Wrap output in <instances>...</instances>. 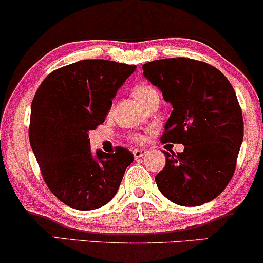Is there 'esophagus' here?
Returning a JSON list of instances; mask_svg holds the SVG:
<instances>
[{
    "mask_svg": "<svg viewBox=\"0 0 263 263\" xmlns=\"http://www.w3.org/2000/svg\"><path fill=\"white\" fill-rule=\"evenodd\" d=\"M133 155H134L135 160H138V158H140L144 156V155H146V150H144V148H140V150H134L133 151Z\"/></svg>",
    "mask_w": 263,
    "mask_h": 263,
    "instance_id": "esophagus-1",
    "label": "esophagus"
}]
</instances>
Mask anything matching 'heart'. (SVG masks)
<instances>
[{
	"instance_id": "1",
	"label": "heart",
	"mask_w": 263,
	"mask_h": 263,
	"mask_svg": "<svg viewBox=\"0 0 263 263\" xmlns=\"http://www.w3.org/2000/svg\"><path fill=\"white\" fill-rule=\"evenodd\" d=\"M133 95L142 106H147L155 97H160L157 89L155 86L150 85V84H139L133 89ZM133 140L137 142H141L144 140V137L141 135H134Z\"/></svg>"
}]
</instances>
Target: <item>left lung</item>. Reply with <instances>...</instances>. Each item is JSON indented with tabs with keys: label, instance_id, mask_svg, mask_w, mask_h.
<instances>
[{
	"label": "left lung",
	"instance_id": "8db88e82",
	"mask_svg": "<svg viewBox=\"0 0 263 263\" xmlns=\"http://www.w3.org/2000/svg\"><path fill=\"white\" fill-rule=\"evenodd\" d=\"M142 69L173 107L161 142L184 145L183 152L163 151L166 166L155 177L158 189L180 206L212 201L231 181L244 138L232 84L217 68L191 58L152 61Z\"/></svg>",
	"mask_w": 263,
	"mask_h": 263
}]
</instances>
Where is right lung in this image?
Masks as SVG:
<instances>
[{"mask_svg":"<svg viewBox=\"0 0 263 263\" xmlns=\"http://www.w3.org/2000/svg\"><path fill=\"white\" fill-rule=\"evenodd\" d=\"M137 66L83 60L53 70L31 103L29 139L48 189L67 206L95 210L116 195L134 156L124 147L92 155L89 132L102 124L112 99Z\"/></svg>","mask_w":263,"mask_h":263,"instance_id":"add662e5","label":"right lung"}]
</instances>
